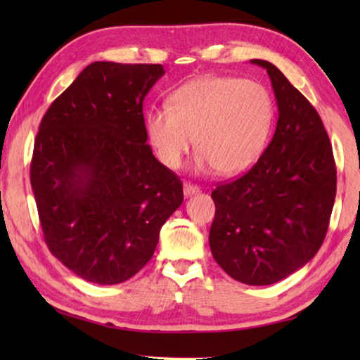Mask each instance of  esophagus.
Returning a JSON list of instances; mask_svg holds the SVG:
<instances>
[{
	"label": "esophagus",
	"instance_id": "34e87169",
	"mask_svg": "<svg viewBox=\"0 0 360 360\" xmlns=\"http://www.w3.org/2000/svg\"><path fill=\"white\" fill-rule=\"evenodd\" d=\"M197 193H200V187L193 186V184H184V195L187 198L192 197V195H197Z\"/></svg>",
	"mask_w": 360,
	"mask_h": 360
}]
</instances>
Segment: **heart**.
Listing matches in <instances>:
<instances>
[{
	"instance_id": "obj_1",
	"label": "heart",
	"mask_w": 360,
	"mask_h": 360,
	"mask_svg": "<svg viewBox=\"0 0 360 360\" xmlns=\"http://www.w3.org/2000/svg\"><path fill=\"white\" fill-rule=\"evenodd\" d=\"M275 122L266 87L227 76H205L174 90L169 106L146 114V133L163 165L178 169L193 146L198 172L238 174L264 152Z\"/></svg>"
}]
</instances>
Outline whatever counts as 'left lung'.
<instances>
[{
	"mask_svg": "<svg viewBox=\"0 0 360 360\" xmlns=\"http://www.w3.org/2000/svg\"><path fill=\"white\" fill-rule=\"evenodd\" d=\"M251 63L266 70L271 81L276 130L246 174L212 191L210 246L229 276L268 285L300 270L319 251L337 193V169L311 103L273 63Z\"/></svg>",
	"mask_w": 360,
	"mask_h": 360,
	"instance_id": "1",
	"label": "left lung"
}]
</instances>
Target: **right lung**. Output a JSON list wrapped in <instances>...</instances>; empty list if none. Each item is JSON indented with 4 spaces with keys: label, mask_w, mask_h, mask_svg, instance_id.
I'll return each mask as SVG.
<instances>
[{
    "label": "right lung",
    "mask_w": 360,
    "mask_h": 360,
    "mask_svg": "<svg viewBox=\"0 0 360 360\" xmlns=\"http://www.w3.org/2000/svg\"><path fill=\"white\" fill-rule=\"evenodd\" d=\"M162 65L95 62L52 103L34 139L30 179L51 252L89 283L135 276L182 182L152 154L143 101Z\"/></svg>",
    "instance_id": "add662e5"
}]
</instances>
